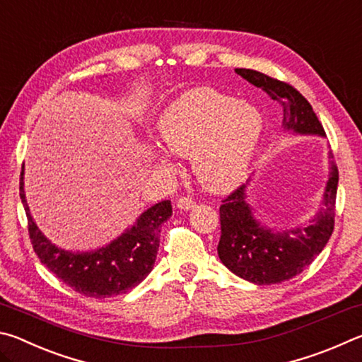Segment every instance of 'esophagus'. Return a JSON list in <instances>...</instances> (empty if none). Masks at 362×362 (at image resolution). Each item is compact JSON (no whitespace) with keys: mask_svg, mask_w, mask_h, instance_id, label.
I'll list each match as a JSON object with an SVG mask.
<instances>
[{"mask_svg":"<svg viewBox=\"0 0 362 362\" xmlns=\"http://www.w3.org/2000/svg\"><path fill=\"white\" fill-rule=\"evenodd\" d=\"M177 207H179V209H182V211H189V209H193V207H194V203L188 198H180L179 201H177Z\"/></svg>","mask_w":362,"mask_h":362,"instance_id":"1","label":"esophagus"}]
</instances>
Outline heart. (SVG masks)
I'll return each mask as SVG.
<instances>
[{
  "instance_id": "obj_1",
  "label": "heart",
  "mask_w": 362,
  "mask_h": 362,
  "mask_svg": "<svg viewBox=\"0 0 362 362\" xmlns=\"http://www.w3.org/2000/svg\"><path fill=\"white\" fill-rule=\"evenodd\" d=\"M262 132L259 108L211 88L183 93L156 122L163 150L189 156L196 182L212 193L228 192L246 177Z\"/></svg>"
}]
</instances>
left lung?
Masks as SVG:
<instances>
[{
  "label": "left lung",
  "instance_id": "8db88e82",
  "mask_svg": "<svg viewBox=\"0 0 362 362\" xmlns=\"http://www.w3.org/2000/svg\"><path fill=\"white\" fill-rule=\"evenodd\" d=\"M235 71L250 84L262 88L283 107L286 134L326 137L313 108L297 89L255 70ZM332 158V153H329V159ZM337 185L339 169L334 161H329V179L321 207L310 218V223L279 230L255 218L254 207L247 203V183L240 187L220 206L222 235L217 247L218 259L236 276L257 286L278 284L297 276L321 254L332 235Z\"/></svg>",
  "mask_w": 362,
  "mask_h": 362
}]
</instances>
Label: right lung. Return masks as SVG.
I'll use <instances>...</instances> for the list:
<instances>
[{
  "mask_svg": "<svg viewBox=\"0 0 362 362\" xmlns=\"http://www.w3.org/2000/svg\"><path fill=\"white\" fill-rule=\"evenodd\" d=\"M21 199L28 218V233L42 265L86 297L105 298L126 293L148 276L156 260L161 225L173 216L170 201L148 207L124 233L94 250L62 249L49 241L35 223L23 189L21 174Z\"/></svg>",
  "mask_w": 362,
  "mask_h": 362,
  "instance_id": "obj_1",
  "label": "right lung"
}]
</instances>
